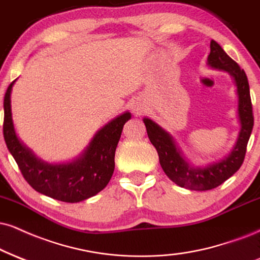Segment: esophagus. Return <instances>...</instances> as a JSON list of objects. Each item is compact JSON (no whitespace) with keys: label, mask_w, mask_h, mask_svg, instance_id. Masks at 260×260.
<instances>
[{"label":"esophagus","mask_w":260,"mask_h":260,"mask_svg":"<svg viewBox=\"0 0 260 260\" xmlns=\"http://www.w3.org/2000/svg\"><path fill=\"white\" fill-rule=\"evenodd\" d=\"M133 110L135 111V112H137V113H139V112H141V106H139V105H135L133 107Z\"/></svg>","instance_id":"obj_1"}]
</instances>
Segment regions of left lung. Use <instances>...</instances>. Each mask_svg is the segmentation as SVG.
Listing matches in <instances>:
<instances>
[{
    "instance_id": "obj_1",
    "label": "left lung",
    "mask_w": 260,
    "mask_h": 260,
    "mask_svg": "<svg viewBox=\"0 0 260 260\" xmlns=\"http://www.w3.org/2000/svg\"><path fill=\"white\" fill-rule=\"evenodd\" d=\"M210 48L211 52L207 57L208 65L213 69L228 71L233 76L236 88H238V111L241 130H240L233 152L218 162L205 166V168H191L181 155V152L176 147L172 137L154 121L148 118L143 119L147 134L152 145L158 152L160 165L164 172L179 187L190 189V190H210V189L217 188L241 168L245 160L249 136L252 134L253 124H254L249 84L245 71L240 69L239 63L234 61L216 41H211Z\"/></svg>"
}]
</instances>
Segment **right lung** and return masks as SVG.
<instances>
[{
	"instance_id": "obj_1",
	"label": "right lung",
	"mask_w": 260,
	"mask_h": 260,
	"mask_svg": "<svg viewBox=\"0 0 260 260\" xmlns=\"http://www.w3.org/2000/svg\"><path fill=\"white\" fill-rule=\"evenodd\" d=\"M14 82L9 84L3 100V137L25 181L38 193L63 203H78L101 191L113 175L115 148L131 114L125 112L99 130L81 158L66 164H47L25 148L15 135L11 112Z\"/></svg>"
}]
</instances>
